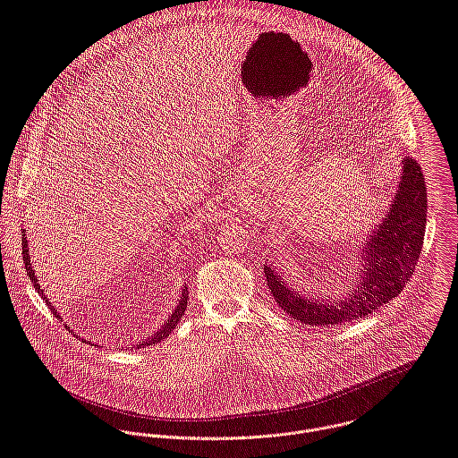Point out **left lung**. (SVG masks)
Here are the masks:
<instances>
[{"instance_id": "left-lung-1", "label": "left lung", "mask_w": 458, "mask_h": 458, "mask_svg": "<svg viewBox=\"0 0 458 458\" xmlns=\"http://www.w3.org/2000/svg\"><path fill=\"white\" fill-rule=\"evenodd\" d=\"M427 229V184L416 159H403V172L393 204L382 224L364 243V272L359 284L348 288L343 301L328 302L321 297H305L288 284L270 265H265L268 290L277 305L305 325H341L364 318L391 299L398 297L412 277L420 259ZM330 299V297H328Z\"/></svg>"}]
</instances>
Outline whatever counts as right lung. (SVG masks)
Listing matches in <instances>:
<instances>
[{"mask_svg": "<svg viewBox=\"0 0 458 458\" xmlns=\"http://www.w3.org/2000/svg\"><path fill=\"white\" fill-rule=\"evenodd\" d=\"M24 229H22V261H24V267H26V274H28V277H30V281L33 283V288L37 290V293L47 302L49 305V309L56 314V318H60L58 316V312H56V309L53 307V305L49 304V301H47V297L44 295V292L40 290V284H38V281H37V277H35V272H33V268H31V265H30V256H28V240H26V236H24ZM186 305H188V288L184 286V290L181 292V299H179V304L177 307L172 310V314L168 316V319L154 332L151 334L148 339H142V341H139L137 343V348H144V346H151L154 343H157V341H161V339H165L174 328H175V325L181 321V316L184 314V309H186ZM67 327V325H65ZM69 328V327H67Z\"/></svg>", "mask_w": 458, "mask_h": 458, "instance_id": "1", "label": "right lung"}]
</instances>
